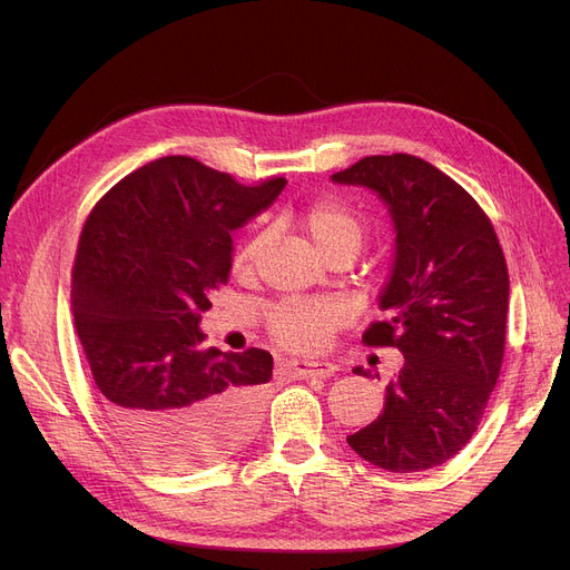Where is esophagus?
I'll use <instances>...</instances> for the list:
<instances>
[{"label":"esophagus","mask_w":570,"mask_h":570,"mask_svg":"<svg viewBox=\"0 0 570 570\" xmlns=\"http://www.w3.org/2000/svg\"><path fill=\"white\" fill-rule=\"evenodd\" d=\"M293 370L301 379H312V376L327 379L337 372V365L335 363H318V361H297Z\"/></svg>","instance_id":"esophagus-1"}]
</instances>
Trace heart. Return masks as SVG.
Instances as JSON below:
<instances>
[{"label":"heart","mask_w":570,"mask_h":570,"mask_svg":"<svg viewBox=\"0 0 570 570\" xmlns=\"http://www.w3.org/2000/svg\"><path fill=\"white\" fill-rule=\"evenodd\" d=\"M301 228L309 237L314 252L325 258L337 252L357 254L363 245V226L340 200H316L301 215ZM265 247V235H254L233 256V273L249 277ZM346 309L325 301H293L277 307L267 318L269 335L288 351H318L331 333L346 321Z\"/></svg>","instance_id":"b5f03b06"}]
</instances>
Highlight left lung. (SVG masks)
<instances>
[{"label":"left lung","instance_id":"left-lung-1","mask_svg":"<svg viewBox=\"0 0 570 570\" xmlns=\"http://www.w3.org/2000/svg\"><path fill=\"white\" fill-rule=\"evenodd\" d=\"M331 179L374 191L391 215L395 258L379 295L387 318L363 340L404 355L376 421L346 441L393 473L439 466L471 441L503 361L508 267L497 233L455 179L411 155L365 157Z\"/></svg>","mask_w":570,"mask_h":570}]
</instances>
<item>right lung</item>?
<instances>
[{
    "mask_svg": "<svg viewBox=\"0 0 570 570\" xmlns=\"http://www.w3.org/2000/svg\"><path fill=\"white\" fill-rule=\"evenodd\" d=\"M243 187L191 157L117 183L80 233L71 312L112 430L166 469H196L256 430L273 355L203 346L200 314L228 282L233 237L284 191Z\"/></svg>",
    "mask_w": 570,
    "mask_h": 570,
    "instance_id": "obj_1",
    "label": "right lung"
}]
</instances>
